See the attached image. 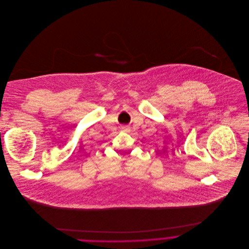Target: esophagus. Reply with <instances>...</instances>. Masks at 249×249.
Listing matches in <instances>:
<instances>
[{
	"mask_svg": "<svg viewBox=\"0 0 249 249\" xmlns=\"http://www.w3.org/2000/svg\"><path fill=\"white\" fill-rule=\"evenodd\" d=\"M124 129H125V130H127V129H128V127H126V126H124Z\"/></svg>",
	"mask_w": 249,
	"mask_h": 249,
	"instance_id": "esophagus-1",
	"label": "esophagus"
}]
</instances>
